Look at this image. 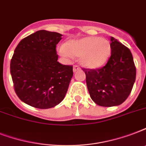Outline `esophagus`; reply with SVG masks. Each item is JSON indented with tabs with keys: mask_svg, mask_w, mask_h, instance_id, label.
<instances>
[{
	"mask_svg": "<svg viewBox=\"0 0 146 146\" xmlns=\"http://www.w3.org/2000/svg\"><path fill=\"white\" fill-rule=\"evenodd\" d=\"M80 70V67L78 66H76V65H75V66H73V72L75 73V72H76L77 70Z\"/></svg>",
	"mask_w": 146,
	"mask_h": 146,
	"instance_id": "34e87169",
	"label": "esophagus"
}]
</instances>
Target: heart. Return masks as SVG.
<instances>
[{"label":"heart","instance_id":"obj_1","mask_svg":"<svg viewBox=\"0 0 146 146\" xmlns=\"http://www.w3.org/2000/svg\"><path fill=\"white\" fill-rule=\"evenodd\" d=\"M110 42L98 36H89L80 39L70 40L59 48L60 54L64 57L72 55L80 57L82 65L90 69L102 67L111 56Z\"/></svg>","mask_w":146,"mask_h":146}]
</instances>
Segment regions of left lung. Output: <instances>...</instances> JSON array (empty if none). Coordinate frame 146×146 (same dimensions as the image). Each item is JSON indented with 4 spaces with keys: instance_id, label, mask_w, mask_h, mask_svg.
Segmentation results:
<instances>
[{
    "instance_id": "left-lung-1",
    "label": "left lung",
    "mask_w": 146,
    "mask_h": 146,
    "mask_svg": "<svg viewBox=\"0 0 146 146\" xmlns=\"http://www.w3.org/2000/svg\"><path fill=\"white\" fill-rule=\"evenodd\" d=\"M111 55L104 66L86 70L90 97L102 107L120 105L131 92L136 80V67L131 51L111 37Z\"/></svg>"
}]
</instances>
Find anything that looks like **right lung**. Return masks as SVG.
<instances>
[{
    "instance_id": "add662e5",
    "label": "right lung",
    "mask_w": 146,
    "mask_h": 146,
    "mask_svg": "<svg viewBox=\"0 0 146 146\" xmlns=\"http://www.w3.org/2000/svg\"><path fill=\"white\" fill-rule=\"evenodd\" d=\"M60 33L39 30L22 39L10 61V73L17 96L39 109L63 101L73 77V66L57 61Z\"/></svg>"
}]
</instances>
